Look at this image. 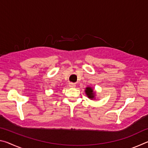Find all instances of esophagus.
<instances>
[{
    "label": "esophagus",
    "instance_id": "34e87169",
    "mask_svg": "<svg viewBox=\"0 0 148 148\" xmlns=\"http://www.w3.org/2000/svg\"><path fill=\"white\" fill-rule=\"evenodd\" d=\"M69 86L70 87H76V84H74V83H69Z\"/></svg>",
    "mask_w": 148,
    "mask_h": 148
}]
</instances>
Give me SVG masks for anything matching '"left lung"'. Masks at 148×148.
I'll return each instance as SVG.
<instances>
[{"label":"left lung","mask_w":148,"mask_h":148,"mask_svg":"<svg viewBox=\"0 0 148 148\" xmlns=\"http://www.w3.org/2000/svg\"><path fill=\"white\" fill-rule=\"evenodd\" d=\"M85 92H86V93L87 95V96L88 97V98L91 99V100L95 98V92L93 91V89H92L91 87H86V91H85Z\"/></svg>","instance_id":"obj_1"}]
</instances>
